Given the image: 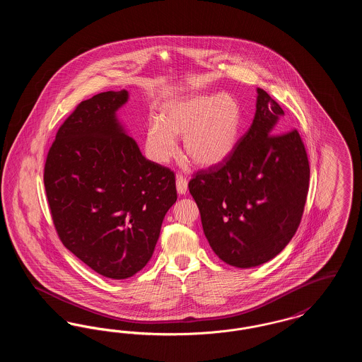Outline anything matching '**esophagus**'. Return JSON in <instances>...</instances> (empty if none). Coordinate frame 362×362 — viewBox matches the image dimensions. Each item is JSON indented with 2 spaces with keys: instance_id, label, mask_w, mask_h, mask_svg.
I'll return each instance as SVG.
<instances>
[{
  "instance_id": "obj_1",
  "label": "esophagus",
  "mask_w": 362,
  "mask_h": 362,
  "mask_svg": "<svg viewBox=\"0 0 362 362\" xmlns=\"http://www.w3.org/2000/svg\"><path fill=\"white\" fill-rule=\"evenodd\" d=\"M187 189H189V185H187L186 177H183L182 175H177L176 176V189H177V192L180 195H183V194L187 192Z\"/></svg>"
}]
</instances>
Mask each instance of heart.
Wrapping results in <instances>:
<instances>
[{
    "mask_svg": "<svg viewBox=\"0 0 362 362\" xmlns=\"http://www.w3.org/2000/svg\"><path fill=\"white\" fill-rule=\"evenodd\" d=\"M241 122L240 103L228 93L177 99L161 107L160 119L149 122L146 146L155 161L165 164L177 152L176 138L183 137V151L197 165L217 167L235 152Z\"/></svg>",
    "mask_w": 362,
    "mask_h": 362,
    "instance_id": "heart-1",
    "label": "heart"
}]
</instances>
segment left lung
I'll list each match as a JSON object with an SVG mask.
<instances>
[{"instance_id": "left-lung-1", "label": "left lung", "mask_w": 362, "mask_h": 362, "mask_svg": "<svg viewBox=\"0 0 362 362\" xmlns=\"http://www.w3.org/2000/svg\"><path fill=\"white\" fill-rule=\"evenodd\" d=\"M251 127L232 156L189 180L211 250L225 263L250 269L292 240L304 211L310 163L297 130H284V110L257 89Z\"/></svg>"}]
</instances>
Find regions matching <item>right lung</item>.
Masks as SVG:
<instances>
[{
  "label": "right lung",
  "mask_w": 362,
  "mask_h": 362,
  "mask_svg": "<svg viewBox=\"0 0 362 362\" xmlns=\"http://www.w3.org/2000/svg\"><path fill=\"white\" fill-rule=\"evenodd\" d=\"M129 92L77 105L45 165L52 221L64 245L100 276H133L152 258L176 202L175 175L145 158L117 117Z\"/></svg>",
  "instance_id": "1"
}]
</instances>
